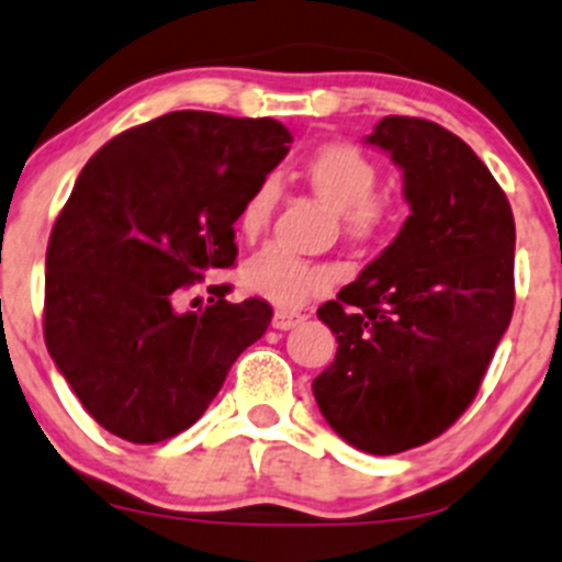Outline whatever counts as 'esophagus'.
Returning a JSON list of instances; mask_svg holds the SVG:
<instances>
[{
  "label": "esophagus",
  "instance_id": "1",
  "mask_svg": "<svg viewBox=\"0 0 562 562\" xmlns=\"http://www.w3.org/2000/svg\"><path fill=\"white\" fill-rule=\"evenodd\" d=\"M304 321L302 313H291V310H277L274 318H271V326L280 331H288L293 329V326H299Z\"/></svg>",
  "mask_w": 562,
  "mask_h": 562
}]
</instances>
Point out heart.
<instances>
[{
    "label": "heart",
    "instance_id": "obj_1",
    "mask_svg": "<svg viewBox=\"0 0 562 562\" xmlns=\"http://www.w3.org/2000/svg\"><path fill=\"white\" fill-rule=\"evenodd\" d=\"M299 178L313 189L315 198L329 209L340 211L342 227L353 241H370L386 231L392 220L390 203L375 198L379 187V167L368 154L348 143H329L315 148L299 167ZM277 203L274 181H260L244 200L238 211V231L255 238L269 225ZM244 291L266 299L274 307H302L313 296L335 285V271L329 266L307 263L293 258L282 247H266L244 260L238 271Z\"/></svg>",
    "mask_w": 562,
    "mask_h": 562
}]
</instances>
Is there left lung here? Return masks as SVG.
Masks as SVG:
<instances>
[{
  "label": "left lung",
  "instance_id": "8db88e82",
  "mask_svg": "<svg viewBox=\"0 0 562 562\" xmlns=\"http://www.w3.org/2000/svg\"><path fill=\"white\" fill-rule=\"evenodd\" d=\"M364 143L403 170L412 214L318 307L337 353L313 395L337 437L392 456L437 439L475 401L514 315L516 225L488 167L442 125L390 114Z\"/></svg>",
  "mask_w": 562,
  "mask_h": 562
}]
</instances>
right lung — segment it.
Segmentation results:
<instances>
[{
	"mask_svg": "<svg viewBox=\"0 0 562 562\" xmlns=\"http://www.w3.org/2000/svg\"><path fill=\"white\" fill-rule=\"evenodd\" d=\"M293 136L280 120L161 114L85 165L46 249L43 337L98 426L134 445L187 431L271 324L263 299L176 310L181 288L236 263L244 200Z\"/></svg>",
	"mask_w": 562,
	"mask_h": 562,
	"instance_id": "add662e5",
	"label": "right lung"
}]
</instances>
